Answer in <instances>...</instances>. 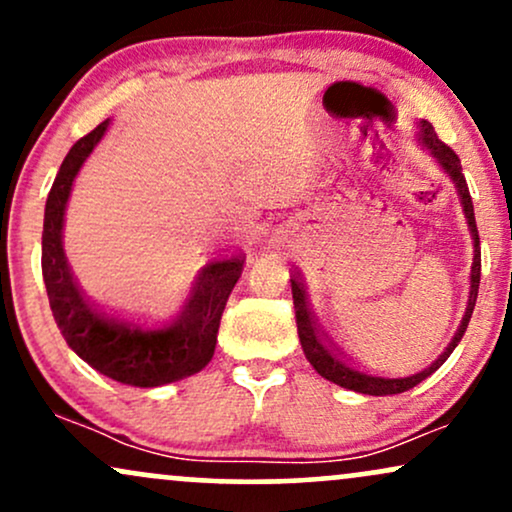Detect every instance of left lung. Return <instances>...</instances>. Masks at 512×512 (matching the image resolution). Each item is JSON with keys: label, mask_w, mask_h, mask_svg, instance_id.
Masks as SVG:
<instances>
[{"label": "left lung", "mask_w": 512, "mask_h": 512, "mask_svg": "<svg viewBox=\"0 0 512 512\" xmlns=\"http://www.w3.org/2000/svg\"><path fill=\"white\" fill-rule=\"evenodd\" d=\"M419 139L421 144L431 151V156L443 166L445 173L450 175L452 182L457 187V195H460L464 216H467L469 223V231H472V240H474V262H472V289H469V303L467 310H464L462 317V325L457 330L452 342L448 344V349L440 354L431 366L421 370V373L409 375V378H385V375H370L366 370L351 366L349 361H344L337 351L332 349L330 344L325 342L320 330L315 325V317L310 313V305L308 298H305V289H303V281L301 276L293 274L291 276V291H293V308H296V325H298V337H301V346H303V354L310 361L317 373L322 378H327L330 383L346 387V390H354L361 392V395H373V397H385V395H399V392H407L411 387H416L421 380H426L428 375L436 373V370L448 361V356L455 351V346L460 344L462 334L467 332L469 325V317H472L474 303H477V293H479V279H481V250H479V231H477V221H474V204L472 197H469V187L467 180L462 175V166H460V158H457L455 151L450 149L448 144H443L438 139L436 129H433L431 122L421 120L419 122Z\"/></svg>", "instance_id": "1"}]
</instances>
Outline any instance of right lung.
<instances>
[{
	"instance_id": "right-lung-1",
	"label": "right lung",
	"mask_w": 512,
	"mask_h": 512,
	"mask_svg": "<svg viewBox=\"0 0 512 512\" xmlns=\"http://www.w3.org/2000/svg\"><path fill=\"white\" fill-rule=\"evenodd\" d=\"M110 120L81 137L64 156L45 204L43 279L50 308L69 349L98 373L122 385L158 387L195 375L211 361L221 315L243 272V255L207 264L192 284L190 298L173 320L146 325L96 308L76 284L62 248L64 209L74 178Z\"/></svg>"
}]
</instances>
